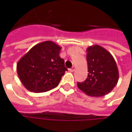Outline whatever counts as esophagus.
<instances>
[{"instance_id":"34e87169","label":"esophagus","mask_w":132,"mask_h":132,"mask_svg":"<svg viewBox=\"0 0 132 132\" xmlns=\"http://www.w3.org/2000/svg\"><path fill=\"white\" fill-rule=\"evenodd\" d=\"M75 70H76V66H72L71 69H70V71H71V72H73Z\"/></svg>"}]
</instances>
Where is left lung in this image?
I'll list each match as a JSON object with an SVG mask.
<instances>
[{
    "instance_id": "1",
    "label": "left lung",
    "mask_w": 132,
    "mask_h": 132,
    "mask_svg": "<svg viewBox=\"0 0 132 132\" xmlns=\"http://www.w3.org/2000/svg\"><path fill=\"white\" fill-rule=\"evenodd\" d=\"M88 77L77 83L80 90L91 97H102L109 93L119 80L117 66L110 53L99 45L87 49Z\"/></svg>"
}]
</instances>
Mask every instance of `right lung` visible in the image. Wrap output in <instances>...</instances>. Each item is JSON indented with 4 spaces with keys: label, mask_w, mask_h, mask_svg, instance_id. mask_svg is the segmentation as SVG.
Instances as JSON below:
<instances>
[{
    "label": "right lung",
    "mask_w": 132,
    "mask_h": 132,
    "mask_svg": "<svg viewBox=\"0 0 132 132\" xmlns=\"http://www.w3.org/2000/svg\"><path fill=\"white\" fill-rule=\"evenodd\" d=\"M61 47L51 41L33 46L17 64L18 74L30 91L43 93L59 85L65 71L64 60L59 56Z\"/></svg>",
    "instance_id": "right-lung-1"
}]
</instances>
